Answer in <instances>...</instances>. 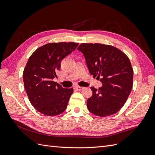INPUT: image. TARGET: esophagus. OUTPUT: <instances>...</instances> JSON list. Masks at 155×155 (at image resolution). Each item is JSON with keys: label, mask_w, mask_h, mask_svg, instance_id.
I'll list each match as a JSON object with an SVG mask.
<instances>
[{"label": "esophagus", "mask_w": 155, "mask_h": 155, "mask_svg": "<svg viewBox=\"0 0 155 155\" xmlns=\"http://www.w3.org/2000/svg\"><path fill=\"white\" fill-rule=\"evenodd\" d=\"M75 88H76V90H78V91H81V90H83V89L84 88V87H79V86H76V87H75Z\"/></svg>", "instance_id": "obj_1"}]
</instances>
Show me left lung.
I'll return each instance as SVG.
<instances>
[{
    "label": "left lung",
    "mask_w": 155,
    "mask_h": 155,
    "mask_svg": "<svg viewBox=\"0 0 155 155\" xmlns=\"http://www.w3.org/2000/svg\"><path fill=\"white\" fill-rule=\"evenodd\" d=\"M78 50L84 55L89 72L102 83L99 89L91 87L88 110L100 117L118 112L133 88V69L129 58L114 46L100 43H82Z\"/></svg>",
    "instance_id": "obj_1"
}]
</instances>
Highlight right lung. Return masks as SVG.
Segmentation results:
<instances>
[{
	"mask_svg": "<svg viewBox=\"0 0 155 155\" xmlns=\"http://www.w3.org/2000/svg\"><path fill=\"white\" fill-rule=\"evenodd\" d=\"M76 43H52L37 48L23 72V81L32 106L46 116H57L67 109L73 88L54 82L63 59L76 50Z\"/></svg>",
	"mask_w": 155,
	"mask_h": 155,
	"instance_id": "obj_1",
	"label": "right lung"
}]
</instances>
